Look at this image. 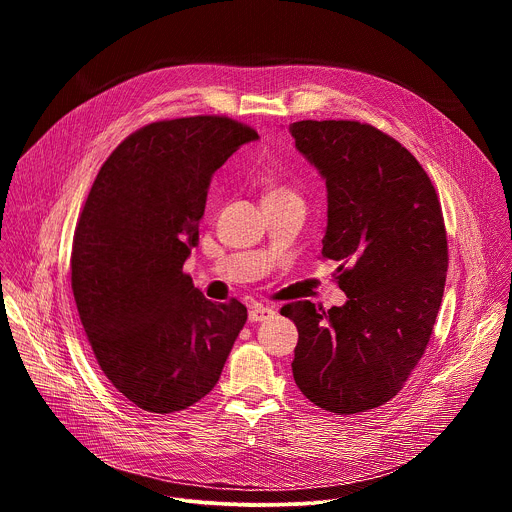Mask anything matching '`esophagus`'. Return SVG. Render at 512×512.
<instances>
[{"label":"esophagus","instance_id":"esophagus-1","mask_svg":"<svg viewBox=\"0 0 512 512\" xmlns=\"http://www.w3.org/2000/svg\"><path fill=\"white\" fill-rule=\"evenodd\" d=\"M273 316H275V310L267 308V306H261V304H257L249 310V322H265Z\"/></svg>","mask_w":512,"mask_h":512}]
</instances>
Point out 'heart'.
<instances>
[{"label": "heart", "instance_id": "1", "mask_svg": "<svg viewBox=\"0 0 512 512\" xmlns=\"http://www.w3.org/2000/svg\"><path fill=\"white\" fill-rule=\"evenodd\" d=\"M265 186H267V192H265V196H296L294 192H291L289 188H285V186H281V184H277L271 176L269 178H265Z\"/></svg>", "mask_w": 512, "mask_h": 512}]
</instances>
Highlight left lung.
<instances>
[{
	"label": "left lung",
	"instance_id": "1",
	"mask_svg": "<svg viewBox=\"0 0 512 512\" xmlns=\"http://www.w3.org/2000/svg\"><path fill=\"white\" fill-rule=\"evenodd\" d=\"M289 133L326 182L322 257L340 261L348 298L281 308L300 336L291 371L314 405L369 411L401 391L429 342L448 271L442 206L419 162L373 125L308 119Z\"/></svg>",
	"mask_w": 512,
	"mask_h": 512
}]
</instances>
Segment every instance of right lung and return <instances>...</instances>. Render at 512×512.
Here are the masks:
<instances>
[{"mask_svg": "<svg viewBox=\"0 0 512 512\" xmlns=\"http://www.w3.org/2000/svg\"><path fill=\"white\" fill-rule=\"evenodd\" d=\"M259 139L229 117L156 121L101 166L72 239L70 281L109 383L143 411L174 413L208 395L247 322L182 271L198 245L212 174Z\"/></svg>", "mask_w": 512, "mask_h": 512, "instance_id": "add662e5", "label": "right lung"}]
</instances>
